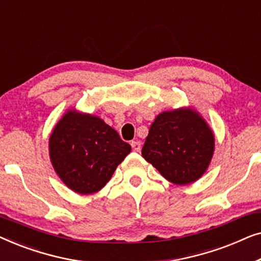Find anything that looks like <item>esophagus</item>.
<instances>
[{
	"label": "esophagus",
	"instance_id": "34e87169",
	"mask_svg": "<svg viewBox=\"0 0 261 261\" xmlns=\"http://www.w3.org/2000/svg\"><path fill=\"white\" fill-rule=\"evenodd\" d=\"M130 145H132V148H133L134 152H140V149H141L140 141H132Z\"/></svg>",
	"mask_w": 261,
	"mask_h": 261
}]
</instances>
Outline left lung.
<instances>
[{"label": "left lung", "instance_id": "left-lung-1", "mask_svg": "<svg viewBox=\"0 0 261 261\" xmlns=\"http://www.w3.org/2000/svg\"><path fill=\"white\" fill-rule=\"evenodd\" d=\"M215 151V137L195 109L178 108L160 113L141 154L160 174L177 185L191 184L208 170Z\"/></svg>", "mask_w": 261, "mask_h": 261}]
</instances>
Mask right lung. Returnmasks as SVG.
Masks as SVG:
<instances>
[{
	"mask_svg": "<svg viewBox=\"0 0 261 261\" xmlns=\"http://www.w3.org/2000/svg\"><path fill=\"white\" fill-rule=\"evenodd\" d=\"M129 144L101 117L69 109L48 140L52 166L64 184L81 195L95 194L108 183L129 154Z\"/></svg>",
	"mask_w": 261,
	"mask_h": 261,
	"instance_id": "add662e5",
	"label": "right lung"
}]
</instances>
